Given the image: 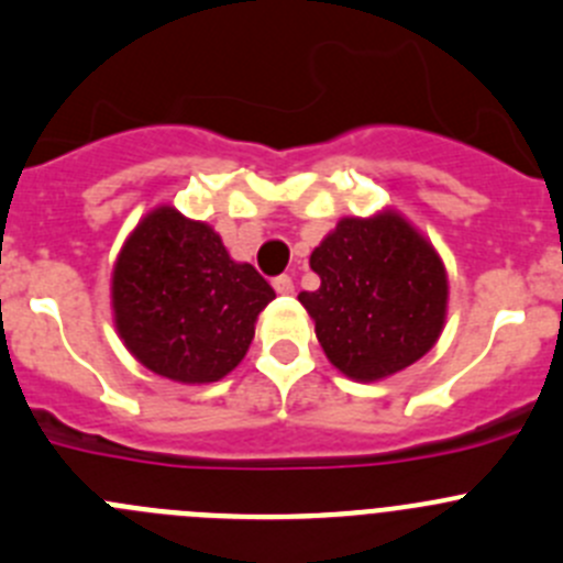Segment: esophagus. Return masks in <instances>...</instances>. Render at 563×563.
I'll return each mask as SVG.
<instances>
[{"instance_id": "esophagus-1", "label": "esophagus", "mask_w": 563, "mask_h": 563, "mask_svg": "<svg viewBox=\"0 0 563 563\" xmlns=\"http://www.w3.org/2000/svg\"><path fill=\"white\" fill-rule=\"evenodd\" d=\"M272 286H275L277 294H294V280L288 275H280L272 280Z\"/></svg>"}]
</instances>
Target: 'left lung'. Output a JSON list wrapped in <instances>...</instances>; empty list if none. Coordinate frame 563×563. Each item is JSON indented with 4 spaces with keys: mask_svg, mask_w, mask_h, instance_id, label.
I'll use <instances>...</instances> for the list:
<instances>
[{
    "mask_svg": "<svg viewBox=\"0 0 563 563\" xmlns=\"http://www.w3.org/2000/svg\"><path fill=\"white\" fill-rule=\"evenodd\" d=\"M316 291L299 294L327 360L354 382H379L438 343L449 313L443 258L407 217H343L310 253Z\"/></svg>",
    "mask_w": 563,
    "mask_h": 563,
    "instance_id": "1",
    "label": "left lung"
}]
</instances>
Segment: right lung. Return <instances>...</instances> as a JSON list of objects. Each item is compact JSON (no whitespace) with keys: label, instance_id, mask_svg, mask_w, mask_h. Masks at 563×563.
<instances>
[{"label":"right lung","instance_id":"add662e5","mask_svg":"<svg viewBox=\"0 0 563 563\" xmlns=\"http://www.w3.org/2000/svg\"><path fill=\"white\" fill-rule=\"evenodd\" d=\"M275 299L250 264L228 255L211 225L156 206L136 222L112 269V319L140 363L181 385H209L247 354Z\"/></svg>","mask_w":563,"mask_h":563}]
</instances>
